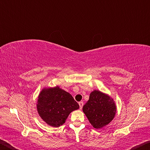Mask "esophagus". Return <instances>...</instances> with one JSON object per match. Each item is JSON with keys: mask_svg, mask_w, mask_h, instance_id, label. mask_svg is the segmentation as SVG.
<instances>
[{"mask_svg": "<svg viewBox=\"0 0 150 150\" xmlns=\"http://www.w3.org/2000/svg\"><path fill=\"white\" fill-rule=\"evenodd\" d=\"M79 105L80 109H82L83 106V102H82V101H81V102L79 103Z\"/></svg>", "mask_w": 150, "mask_h": 150, "instance_id": "34e87169", "label": "esophagus"}]
</instances>
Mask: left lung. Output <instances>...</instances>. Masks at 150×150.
<instances>
[{
    "label": "left lung",
    "mask_w": 150,
    "mask_h": 150,
    "mask_svg": "<svg viewBox=\"0 0 150 150\" xmlns=\"http://www.w3.org/2000/svg\"><path fill=\"white\" fill-rule=\"evenodd\" d=\"M83 111L94 128L100 129L108 124L116 115V106L110 96L95 90L83 106Z\"/></svg>",
    "instance_id": "1"
}]
</instances>
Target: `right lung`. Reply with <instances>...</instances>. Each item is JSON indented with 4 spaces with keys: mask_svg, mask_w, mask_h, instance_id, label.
Here are the masks:
<instances>
[{
    "mask_svg": "<svg viewBox=\"0 0 150 150\" xmlns=\"http://www.w3.org/2000/svg\"><path fill=\"white\" fill-rule=\"evenodd\" d=\"M78 108L79 105L71 95L58 86L44 88L38 98V112L43 120L53 127L63 125L69 114Z\"/></svg>",
    "mask_w": 150,
    "mask_h": 150,
    "instance_id": "obj_1",
    "label": "right lung"
}]
</instances>
